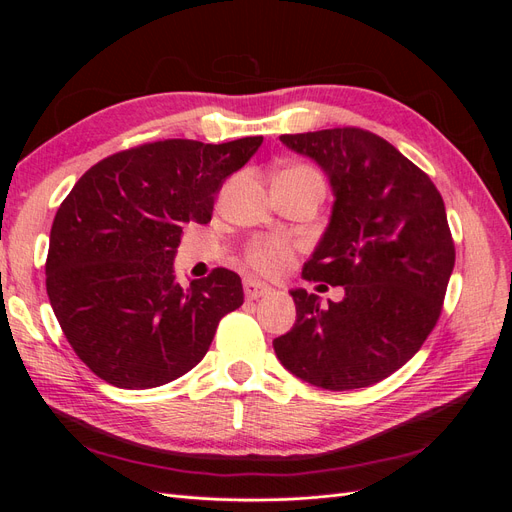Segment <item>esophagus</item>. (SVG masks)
<instances>
[{
    "instance_id": "34e87169",
    "label": "esophagus",
    "mask_w": 512,
    "mask_h": 512,
    "mask_svg": "<svg viewBox=\"0 0 512 512\" xmlns=\"http://www.w3.org/2000/svg\"><path fill=\"white\" fill-rule=\"evenodd\" d=\"M243 290H245V297L254 301V299H260V297H267V294H271V286H267L265 282L260 280H254V277H247V280L243 282Z\"/></svg>"
}]
</instances>
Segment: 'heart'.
<instances>
[{
  "instance_id": "b5f03b06",
  "label": "heart",
  "mask_w": 512,
  "mask_h": 512,
  "mask_svg": "<svg viewBox=\"0 0 512 512\" xmlns=\"http://www.w3.org/2000/svg\"><path fill=\"white\" fill-rule=\"evenodd\" d=\"M307 173V166H292L282 170L280 175L286 173ZM277 175V177H280ZM292 256H294V247L280 237H267V239H256L245 250V260L247 265L256 269L262 275H280L292 265Z\"/></svg>"
}]
</instances>
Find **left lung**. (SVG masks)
<instances>
[{
	"mask_svg": "<svg viewBox=\"0 0 512 512\" xmlns=\"http://www.w3.org/2000/svg\"><path fill=\"white\" fill-rule=\"evenodd\" d=\"M280 141L327 173L333 213L307 282L344 286L320 307L318 294L292 290L294 327L273 339L277 359L297 378L350 391L389 378L436 327L455 243L444 200L421 168L382 136L361 128L282 134Z\"/></svg>",
	"mask_w": 512,
	"mask_h": 512,
	"instance_id": "8db88e82",
	"label": "left lung"
}]
</instances>
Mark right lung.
I'll return each mask as SVG.
<instances>
[{
  "label": "right lung",
  "instance_id": "right-lung-1",
  "mask_svg": "<svg viewBox=\"0 0 512 512\" xmlns=\"http://www.w3.org/2000/svg\"><path fill=\"white\" fill-rule=\"evenodd\" d=\"M262 136L222 145L166 138L113 153L59 205L46 292L76 356L119 389H153L200 363L220 320L243 305L241 277L213 269L188 288L173 260L185 222H211L222 183Z\"/></svg>",
  "mask_w": 512,
  "mask_h": 512
}]
</instances>
